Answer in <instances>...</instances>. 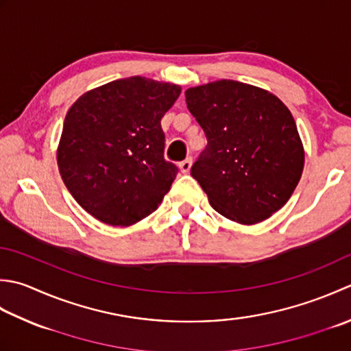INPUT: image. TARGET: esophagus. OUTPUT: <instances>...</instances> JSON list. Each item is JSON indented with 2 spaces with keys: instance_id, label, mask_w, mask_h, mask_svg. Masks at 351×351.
<instances>
[{
  "instance_id": "34e87169",
  "label": "esophagus",
  "mask_w": 351,
  "mask_h": 351,
  "mask_svg": "<svg viewBox=\"0 0 351 351\" xmlns=\"http://www.w3.org/2000/svg\"><path fill=\"white\" fill-rule=\"evenodd\" d=\"M191 164H193V160L191 158H187V160H184L180 162V169L182 173H189L190 169H191Z\"/></svg>"
}]
</instances>
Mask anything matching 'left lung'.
<instances>
[{"label": "left lung", "mask_w": 351, "mask_h": 351, "mask_svg": "<svg viewBox=\"0 0 351 351\" xmlns=\"http://www.w3.org/2000/svg\"><path fill=\"white\" fill-rule=\"evenodd\" d=\"M207 136L191 176L211 207L254 225L289 201L304 167V149L289 109L266 89L216 80L185 91Z\"/></svg>", "instance_id": "left-lung-1"}]
</instances>
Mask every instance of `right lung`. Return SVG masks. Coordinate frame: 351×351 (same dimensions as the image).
Listing matches in <instances>:
<instances>
[{"mask_svg":"<svg viewBox=\"0 0 351 351\" xmlns=\"http://www.w3.org/2000/svg\"><path fill=\"white\" fill-rule=\"evenodd\" d=\"M180 94L181 86L134 75L91 89L66 112L60 176L100 222L129 226L162 202L178 167L164 160L161 119Z\"/></svg>","mask_w":351,"mask_h":351,"instance_id":"obj_1","label":"right lung"}]
</instances>
